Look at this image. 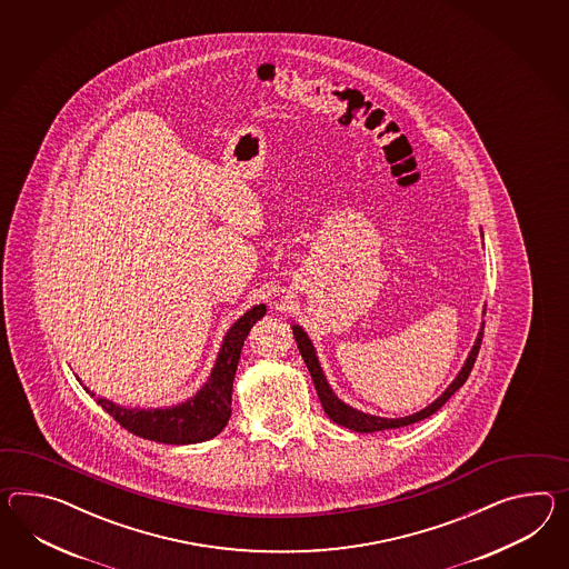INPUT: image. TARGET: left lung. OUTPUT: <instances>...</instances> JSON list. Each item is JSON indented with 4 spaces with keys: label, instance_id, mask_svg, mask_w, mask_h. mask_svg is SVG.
<instances>
[{
    "label": "left lung",
    "instance_id": "8db88e82",
    "mask_svg": "<svg viewBox=\"0 0 569 569\" xmlns=\"http://www.w3.org/2000/svg\"><path fill=\"white\" fill-rule=\"evenodd\" d=\"M481 236H483V232H481ZM483 315H486V308H483ZM483 327H486V322H481V329H479V333H477V339H475V343H472L467 360L462 363V368H460L457 378L446 387L442 395H440L436 401L430 402L428 407H423L421 411L411 413V416L395 417V419H392V417L363 413L360 409H356V407H351V405L341 401V399L335 395L333 388H331L329 380H327V376L322 372V366H320L317 349L312 346L308 333H306L300 325H296V322L291 325V331H293L298 349H300V353H302V358H305L306 368L310 370V376H312V380H315V388H317V392H319V399L320 402H322L325 413L331 417L335 423L343 426L347 430L360 431V433H372V431L395 430V428H402V426H411V423L421 421V419L430 417L431 413H436V411L442 407L443 402L448 401V399L457 392L458 388L467 382V378L471 375L472 366H475V360H477V353H479V347H481V339H483Z\"/></svg>",
    "mask_w": 569,
    "mask_h": 569
}]
</instances>
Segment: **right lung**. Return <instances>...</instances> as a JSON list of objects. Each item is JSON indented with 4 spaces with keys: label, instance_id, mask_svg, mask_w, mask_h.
<instances>
[{
    "label": "right lung",
    "instance_id": "right-lung-1",
    "mask_svg": "<svg viewBox=\"0 0 569 569\" xmlns=\"http://www.w3.org/2000/svg\"><path fill=\"white\" fill-rule=\"evenodd\" d=\"M264 312L267 306H252L236 320L228 329V333L223 335L222 347L218 351L208 382L199 388L191 399L179 405L156 409L123 407L104 397H97V392L83 388L117 423L146 440L162 443H199L211 440L226 428L228 419L232 416V385L240 351L252 325L263 319Z\"/></svg>",
    "mask_w": 569,
    "mask_h": 569
}]
</instances>
